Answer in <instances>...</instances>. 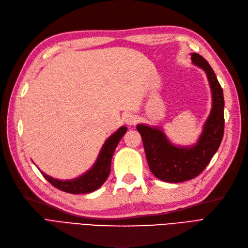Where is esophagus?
Returning <instances> with one entry per match:
<instances>
[{
	"label": "esophagus",
	"instance_id": "obj_1",
	"mask_svg": "<svg viewBox=\"0 0 248 248\" xmlns=\"http://www.w3.org/2000/svg\"><path fill=\"white\" fill-rule=\"evenodd\" d=\"M124 121L127 125H134L138 122V117L134 114H126L124 116Z\"/></svg>",
	"mask_w": 248,
	"mask_h": 248
}]
</instances>
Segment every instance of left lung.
Segmentation results:
<instances>
[{
	"label": "left lung",
	"instance_id": "1",
	"mask_svg": "<svg viewBox=\"0 0 248 248\" xmlns=\"http://www.w3.org/2000/svg\"><path fill=\"white\" fill-rule=\"evenodd\" d=\"M191 61L207 74L212 92L211 112L196 145L177 147L157 127L139 124L149 168L162 181L179 183L193 179L208 166L218 150L224 129V99L222 89L211 66L199 54H191Z\"/></svg>",
	"mask_w": 248,
	"mask_h": 248
}]
</instances>
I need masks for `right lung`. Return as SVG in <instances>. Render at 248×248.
I'll return each mask as SVG.
<instances>
[{
  "label": "right lung",
  "mask_w": 248,
  "mask_h": 248,
  "mask_svg": "<svg viewBox=\"0 0 248 248\" xmlns=\"http://www.w3.org/2000/svg\"><path fill=\"white\" fill-rule=\"evenodd\" d=\"M126 131L127 127L122 126L114 134H111L107 141L104 142L102 149L100 150L98 158H97L92 169H90L84 175L79 176L78 178L62 181V180H58L47 176L43 171H41V174L52 186L65 192L79 194L95 191L108 179L110 172L112 154H114V151L118 146V142L123 138Z\"/></svg>",
  "instance_id": "1"
}]
</instances>
